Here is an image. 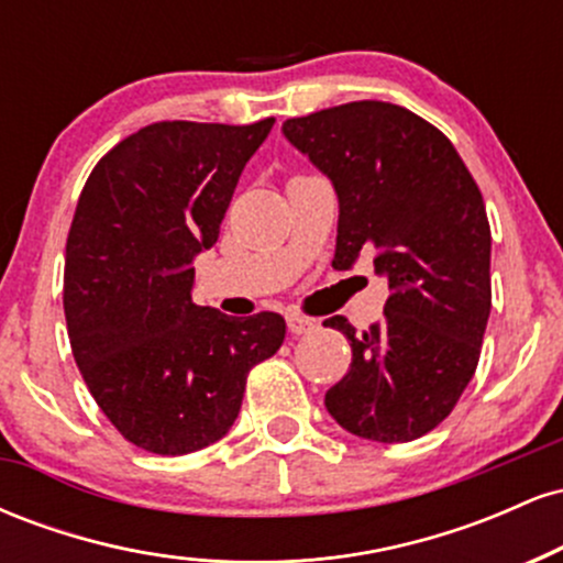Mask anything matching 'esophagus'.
Returning <instances> with one entry per match:
<instances>
[{
  "mask_svg": "<svg viewBox=\"0 0 563 563\" xmlns=\"http://www.w3.org/2000/svg\"><path fill=\"white\" fill-rule=\"evenodd\" d=\"M288 331L294 335H303V333H312L314 328H318V322H314L312 318H307V314H299V312H290L288 318Z\"/></svg>",
  "mask_w": 563,
  "mask_h": 563,
  "instance_id": "34e87169",
  "label": "esophagus"
}]
</instances>
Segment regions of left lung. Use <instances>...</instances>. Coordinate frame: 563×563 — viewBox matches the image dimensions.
Here are the masks:
<instances>
[{
    "instance_id": "left-lung-1",
    "label": "left lung",
    "mask_w": 563,
    "mask_h": 563,
    "mask_svg": "<svg viewBox=\"0 0 563 563\" xmlns=\"http://www.w3.org/2000/svg\"><path fill=\"white\" fill-rule=\"evenodd\" d=\"M283 134L339 196L335 269L373 256L389 283L384 320L363 333L341 314L352 365L325 394L341 429L373 442L429 434L474 378L487 328V211L452 142L407 108L360 100L288 119Z\"/></svg>"
}]
</instances>
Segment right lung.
Returning a JSON list of instances; mask_svg holds the SVG:
<instances>
[{"mask_svg":"<svg viewBox=\"0 0 563 563\" xmlns=\"http://www.w3.org/2000/svg\"><path fill=\"white\" fill-rule=\"evenodd\" d=\"M275 119L158 121L97 161L66 243L68 339L89 394L137 448L187 455L241 412L245 378L286 339L275 312L192 303V260L219 238L238 177Z\"/></svg>","mask_w":563,"mask_h":563,"instance_id":"obj_1","label":"right lung"}]
</instances>
